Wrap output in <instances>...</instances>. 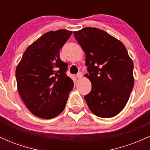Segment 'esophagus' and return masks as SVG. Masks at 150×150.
I'll return each mask as SVG.
<instances>
[{"label":"esophagus","mask_w":150,"mask_h":150,"mask_svg":"<svg viewBox=\"0 0 150 150\" xmlns=\"http://www.w3.org/2000/svg\"><path fill=\"white\" fill-rule=\"evenodd\" d=\"M82 77V73H77V76H76V77H77V79H80Z\"/></svg>","instance_id":"34e87169"}]
</instances>
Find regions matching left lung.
Returning a JSON list of instances; mask_svg holds the SVG:
<instances>
[{"instance_id": "obj_1", "label": "left lung", "mask_w": 150, "mask_h": 150, "mask_svg": "<svg viewBox=\"0 0 150 150\" xmlns=\"http://www.w3.org/2000/svg\"><path fill=\"white\" fill-rule=\"evenodd\" d=\"M85 53L92 89L85 96L90 111L101 118L116 116L125 107L134 86L133 62L118 39L94 27L73 32Z\"/></svg>"}]
</instances>
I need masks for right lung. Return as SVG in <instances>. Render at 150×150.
I'll list each match as a JSON object with an SVG mask.
<instances>
[{"label":"right lung","instance_id":"obj_1","mask_svg":"<svg viewBox=\"0 0 150 150\" xmlns=\"http://www.w3.org/2000/svg\"><path fill=\"white\" fill-rule=\"evenodd\" d=\"M73 32L50 31L27 47L17 65L18 90L34 116L51 119L64 110L73 81L66 75L68 64L60 50Z\"/></svg>","mask_w":150,"mask_h":150}]
</instances>
